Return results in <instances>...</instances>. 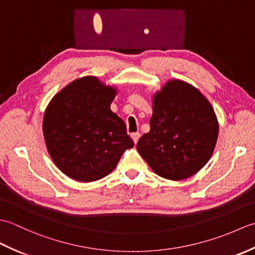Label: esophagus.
Listing matches in <instances>:
<instances>
[{
	"label": "esophagus",
	"instance_id": "obj_1",
	"mask_svg": "<svg viewBox=\"0 0 255 255\" xmlns=\"http://www.w3.org/2000/svg\"><path fill=\"white\" fill-rule=\"evenodd\" d=\"M131 138H132V140H133L134 144H136V143L138 142L139 138H140V133H139V132H134V133H131Z\"/></svg>",
	"mask_w": 255,
	"mask_h": 255
}]
</instances>
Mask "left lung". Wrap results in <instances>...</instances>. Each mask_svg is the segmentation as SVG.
I'll return each mask as SVG.
<instances>
[{
  "mask_svg": "<svg viewBox=\"0 0 255 255\" xmlns=\"http://www.w3.org/2000/svg\"><path fill=\"white\" fill-rule=\"evenodd\" d=\"M150 131L137 150L154 173L172 181L191 177L214 152L218 122L208 100L181 80H171L152 97Z\"/></svg>",
  "mask_w": 255,
  "mask_h": 255,
  "instance_id": "1",
  "label": "left lung"
}]
</instances>
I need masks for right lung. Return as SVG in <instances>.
<instances>
[{
	"mask_svg": "<svg viewBox=\"0 0 255 255\" xmlns=\"http://www.w3.org/2000/svg\"><path fill=\"white\" fill-rule=\"evenodd\" d=\"M117 90L96 77L72 81L52 97L42 122L46 147L58 169L79 182H94L115 169L133 141L111 111Z\"/></svg>",
	"mask_w": 255,
	"mask_h": 255,
	"instance_id": "right-lung-1",
	"label": "right lung"
}]
</instances>
